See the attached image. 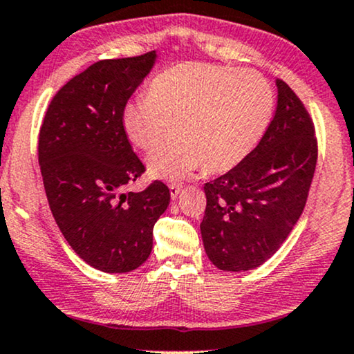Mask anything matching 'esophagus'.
<instances>
[{"label":"esophagus","instance_id":"obj_1","mask_svg":"<svg viewBox=\"0 0 354 354\" xmlns=\"http://www.w3.org/2000/svg\"><path fill=\"white\" fill-rule=\"evenodd\" d=\"M181 192V185H176V183H173V185H169V194L174 199V197H178V194Z\"/></svg>","mask_w":354,"mask_h":354}]
</instances>
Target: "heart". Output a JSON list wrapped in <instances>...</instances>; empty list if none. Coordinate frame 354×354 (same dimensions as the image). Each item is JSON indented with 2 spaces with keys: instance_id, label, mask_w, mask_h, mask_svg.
<instances>
[{
  "instance_id": "heart-1",
  "label": "heart",
  "mask_w": 354,
  "mask_h": 354,
  "mask_svg": "<svg viewBox=\"0 0 354 354\" xmlns=\"http://www.w3.org/2000/svg\"><path fill=\"white\" fill-rule=\"evenodd\" d=\"M273 108L268 82L252 69L180 63L158 73L147 95L126 102L121 126L129 142L150 150L153 178L180 181L205 165L226 171L243 162L261 140Z\"/></svg>"
}]
</instances>
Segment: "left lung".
<instances>
[{"instance_id": "1", "label": "left lung", "mask_w": 354, "mask_h": 354, "mask_svg": "<svg viewBox=\"0 0 354 354\" xmlns=\"http://www.w3.org/2000/svg\"><path fill=\"white\" fill-rule=\"evenodd\" d=\"M277 110L257 147L205 183L202 241L215 267L246 272L279 251L303 214L317 163L314 122L298 95L277 79Z\"/></svg>"}]
</instances>
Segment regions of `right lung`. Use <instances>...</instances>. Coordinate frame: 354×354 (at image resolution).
I'll use <instances>...</instances> for the list:
<instances>
[{"label": "right lung", "mask_w": 354, "mask_h": 354, "mask_svg": "<svg viewBox=\"0 0 354 354\" xmlns=\"http://www.w3.org/2000/svg\"><path fill=\"white\" fill-rule=\"evenodd\" d=\"M157 53L102 59L56 92L39 134V163L51 214L66 241L97 270L124 273L147 261L153 225L169 189L153 181L124 192L145 167L121 126V111Z\"/></svg>", "instance_id": "obj_1"}]
</instances>
